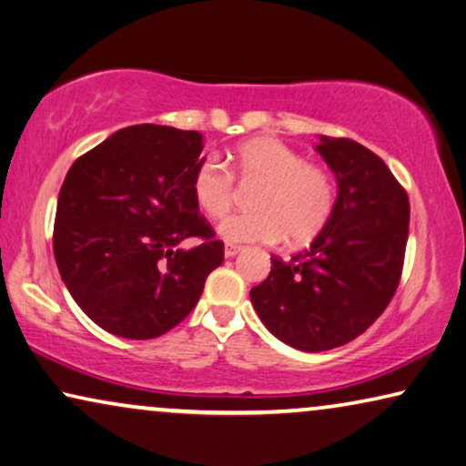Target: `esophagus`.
I'll return each mask as SVG.
<instances>
[{
    "instance_id": "1",
    "label": "esophagus",
    "mask_w": 466,
    "mask_h": 466,
    "mask_svg": "<svg viewBox=\"0 0 466 466\" xmlns=\"http://www.w3.org/2000/svg\"><path fill=\"white\" fill-rule=\"evenodd\" d=\"M240 253V247L238 245H226V248H224V255L226 257H234V255H238Z\"/></svg>"
}]
</instances>
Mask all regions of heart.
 Here are the masks:
<instances>
[{
  "instance_id": "b5f03b06",
  "label": "heart",
  "mask_w": 466,
  "mask_h": 466,
  "mask_svg": "<svg viewBox=\"0 0 466 466\" xmlns=\"http://www.w3.org/2000/svg\"><path fill=\"white\" fill-rule=\"evenodd\" d=\"M234 172L240 182H259L253 209L221 221L219 236L228 242L272 245L287 236L290 245L316 238L337 205V184L320 165L272 137L240 144L230 157V169L215 157H205L192 173L194 203L207 218L221 219L236 198Z\"/></svg>"
}]
</instances>
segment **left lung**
Wrapping results in <instances>:
<instances>
[{
    "label": "left lung",
    "instance_id": "left-lung-1",
    "mask_svg": "<svg viewBox=\"0 0 466 466\" xmlns=\"http://www.w3.org/2000/svg\"><path fill=\"white\" fill-rule=\"evenodd\" d=\"M337 176L332 218L316 240L251 289V301L274 337L318 353L362 335L398 290L410 224V200L385 161L350 137L316 146Z\"/></svg>",
    "mask_w": 466,
    "mask_h": 466
}]
</instances>
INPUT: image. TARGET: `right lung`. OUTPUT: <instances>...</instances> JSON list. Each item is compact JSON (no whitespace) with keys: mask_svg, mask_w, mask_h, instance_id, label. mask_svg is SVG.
I'll list each match as a JSON object with an SVG mask.
<instances>
[{"mask_svg":"<svg viewBox=\"0 0 466 466\" xmlns=\"http://www.w3.org/2000/svg\"><path fill=\"white\" fill-rule=\"evenodd\" d=\"M198 131L131 125L68 169L54 257L68 293L110 335L146 341L177 326L224 261V242L194 203ZM197 238L182 249L178 242Z\"/></svg>","mask_w":466,"mask_h":466,"instance_id":"add662e5","label":"right lung"}]
</instances>
